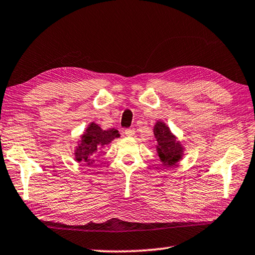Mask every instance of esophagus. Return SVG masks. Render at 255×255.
<instances>
[{
	"instance_id": "34e87169",
	"label": "esophagus",
	"mask_w": 255,
	"mask_h": 255,
	"mask_svg": "<svg viewBox=\"0 0 255 255\" xmlns=\"http://www.w3.org/2000/svg\"><path fill=\"white\" fill-rule=\"evenodd\" d=\"M134 133H135L134 128H127V130L124 131V134L127 136H133L134 135Z\"/></svg>"
}]
</instances>
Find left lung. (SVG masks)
Returning <instances> with one entry per match:
<instances>
[{"label": "left lung", "mask_w": 255, "mask_h": 255, "mask_svg": "<svg viewBox=\"0 0 255 255\" xmlns=\"http://www.w3.org/2000/svg\"><path fill=\"white\" fill-rule=\"evenodd\" d=\"M153 134L157 139V153L164 167L175 166L184 154V146L172 134L170 128L162 121H158L153 128Z\"/></svg>", "instance_id": "1"}]
</instances>
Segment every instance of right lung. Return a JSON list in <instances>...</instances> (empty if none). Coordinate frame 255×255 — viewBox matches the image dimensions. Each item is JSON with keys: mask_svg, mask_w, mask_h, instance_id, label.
<instances>
[{"mask_svg": "<svg viewBox=\"0 0 255 255\" xmlns=\"http://www.w3.org/2000/svg\"><path fill=\"white\" fill-rule=\"evenodd\" d=\"M119 131L115 128L103 130L100 125L92 122L80 135V140L75 149V160L91 166L95 161L96 155L101 153L103 146L111 143L115 137H119Z\"/></svg>", "mask_w": 255, "mask_h": 255, "instance_id": "add662e5", "label": "right lung"}]
</instances>
